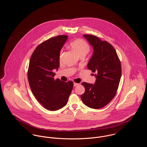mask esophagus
<instances>
[{
	"label": "esophagus",
	"instance_id": "obj_1",
	"mask_svg": "<svg viewBox=\"0 0 147 147\" xmlns=\"http://www.w3.org/2000/svg\"><path fill=\"white\" fill-rule=\"evenodd\" d=\"M79 84H78V83H74V86H78V85H79Z\"/></svg>",
	"mask_w": 147,
	"mask_h": 147
}]
</instances>
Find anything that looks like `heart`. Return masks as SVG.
Wrapping results in <instances>:
<instances>
[{"instance_id": "b5f03b06", "label": "heart", "mask_w": 147, "mask_h": 147, "mask_svg": "<svg viewBox=\"0 0 147 147\" xmlns=\"http://www.w3.org/2000/svg\"><path fill=\"white\" fill-rule=\"evenodd\" d=\"M69 46L79 57L85 56L90 51L89 45L82 39H77L71 42Z\"/></svg>"}]
</instances>
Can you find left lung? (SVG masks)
Segmentation results:
<instances>
[{
	"label": "left lung",
	"mask_w": 147,
	"mask_h": 147,
	"mask_svg": "<svg viewBox=\"0 0 147 147\" xmlns=\"http://www.w3.org/2000/svg\"><path fill=\"white\" fill-rule=\"evenodd\" d=\"M83 36L93 49L87 67L96 73V80L94 84L82 83L85 92L81 95V99L90 108L100 109L108 104L116 94L122 74L121 64L110 43L93 35Z\"/></svg>",
	"instance_id": "obj_1"
}]
</instances>
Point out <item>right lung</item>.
<instances>
[{
  "label": "right lung",
  "instance_id": "add662e5",
  "mask_svg": "<svg viewBox=\"0 0 147 147\" xmlns=\"http://www.w3.org/2000/svg\"><path fill=\"white\" fill-rule=\"evenodd\" d=\"M68 36L60 35L40 44L30 59L28 79L37 101L46 109L55 111L67 104L73 88L71 81L54 80V69L59 67L60 51Z\"/></svg>",
  "mask_w": 147,
  "mask_h": 147
}]
</instances>
